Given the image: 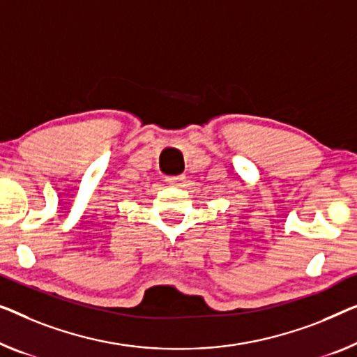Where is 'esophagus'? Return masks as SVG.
<instances>
[{
	"label": "esophagus",
	"instance_id": "obj_1",
	"mask_svg": "<svg viewBox=\"0 0 357 357\" xmlns=\"http://www.w3.org/2000/svg\"><path fill=\"white\" fill-rule=\"evenodd\" d=\"M185 181L184 174H178V176H168L167 178V183L172 184V185H181Z\"/></svg>",
	"mask_w": 357,
	"mask_h": 357
}]
</instances>
